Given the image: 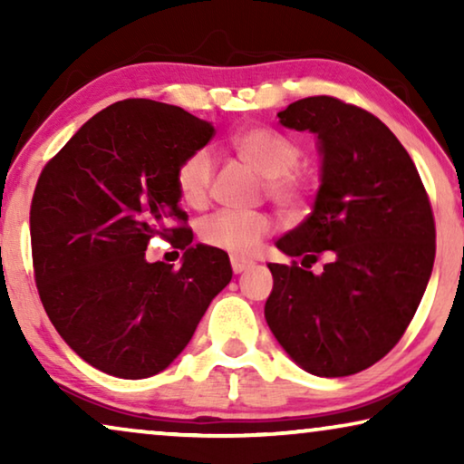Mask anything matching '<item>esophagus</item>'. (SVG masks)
<instances>
[{
    "label": "esophagus",
    "instance_id": "34e87169",
    "mask_svg": "<svg viewBox=\"0 0 464 464\" xmlns=\"http://www.w3.org/2000/svg\"><path fill=\"white\" fill-rule=\"evenodd\" d=\"M230 264H232L234 275H240V272L249 270L251 266H253V262H249V259H243V257H237V256L230 257Z\"/></svg>",
    "mask_w": 464,
    "mask_h": 464
}]
</instances>
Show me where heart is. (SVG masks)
Listing matches in <instances>:
<instances>
[{"label": "heart", "mask_w": 464, "mask_h": 464, "mask_svg": "<svg viewBox=\"0 0 464 464\" xmlns=\"http://www.w3.org/2000/svg\"><path fill=\"white\" fill-rule=\"evenodd\" d=\"M230 148L259 177H264V194L283 208L297 213L308 205L314 192L306 173L297 170L302 150L295 141L272 129H246L230 139ZM213 158L207 150H196L183 158L175 169V186L188 207L207 205L213 188ZM272 218L266 213L219 211L200 221L198 237L205 245L237 257L253 256L262 240L272 232Z\"/></svg>", "instance_id": "obj_1"}]
</instances>
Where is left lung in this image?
<instances>
[{
  "instance_id": "1",
  "label": "left lung",
  "mask_w": 464,
  "mask_h": 464,
  "mask_svg": "<svg viewBox=\"0 0 464 464\" xmlns=\"http://www.w3.org/2000/svg\"><path fill=\"white\" fill-rule=\"evenodd\" d=\"M283 126L319 137L321 188L300 226L276 240L302 266L268 264L266 321L302 370L363 372L401 340L430 278L435 219L411 158L389 126L335 97L278 111ZM321 276L307 268L321 252Z\"/></svg>"
}]
</instances>
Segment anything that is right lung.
Masks as SVG:
<instances>
[{"instance_id":"add662e5","label":"right lung","mask_w":464,"mask_h":464,"mask_svg":"<svg viewBox=\"0 0 464 464\" xmlns=\"http://www.w3.org/2000/svg\"><path fill=\"white\" fill-rule=\"evenodd\" d=\"M213 135L181 107L118 101L37 179L29 226L44 310L61 338L110 376L167 370L230 283L227 253L192 245L175 186L177 164ZM154 236L184 251L179 269L144 259Z\"/></svg>"}]
</instances>
